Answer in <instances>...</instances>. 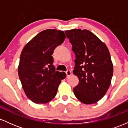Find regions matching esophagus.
<instances>
[{
    "label": "esophagus",
    "mask_w": 128,
    "mask_h": 128,
    "mask_svg": "<svg viewBox=\"0 0 128 128\" xmlns=\"http://www.w3.org/2000/svg\"><path fill=\"white\" fill-rule=\"evenodd\" d=\"M66 75H67V78L69 77V76L71 75V74H72L71 71H70V70H67V71L66 72Z\"/></svg>",
    "instance_id": "34e87169"
}]
</instances>
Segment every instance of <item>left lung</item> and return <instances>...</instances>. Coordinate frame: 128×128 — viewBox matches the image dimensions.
<instances>
[{
    "label": "left lung",
    "mask_w": 128,
    "mask_h": 128,
    "mask_svg": "<svg viewBox=\"0 0 128 128\" xmlns=\"http://www.w3.org/2000/svg\"><path fill=\"white\" fill-rule=\"evenodd\" d=\"M65 33L76 56L73 72L78 78L79 84L73 88L74 95L83 104L96 103L111 84L113 65L109 50L88 30L73 29Z\"/></svg>",
    "instance_id": "8db88e82"
}]
</instances>
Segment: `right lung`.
I'll return each mask as SVG.
<instances>
[{
    "instance_id": "right-lung-1",
    "label": "right lung",
    "mask_w": 128,
    "mask_h": 128,
    "mask_svg": "<svg viewBox=\"0 0 128 128\" xmlns=\"http://www.w3.org/2000/svg\"><path fill=\"white\" fill-rule=\"evenodd\" d=\"M66 38L64 32L56 29L40 32L22 50L18 74L26 95L36 104H46L54 99L64 72L55 71L52 54Z\"/></svg>"
}]
</instances>
